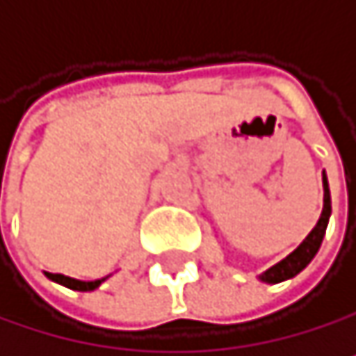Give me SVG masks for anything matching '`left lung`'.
<instances>
[{"mask_svg":"<svg viewBox=\"0 0 356 356\" xmlns=\"http://www.w3.org/2000/svg\"><path fill=\"white\" fill-rule=\"evenodd\" d=\"M323 214L316 222V227L308 234V238L301 242L286 259H282L280 263H276L274 268H270L265 274H261L259 278L263 282H282L286 278H293L297 276L301 270L306 268V265L314 259V254L318 252L321 244H323V238H325V231H327V222H329V216H331V195H329V184H327V176L323 174Z\"/></svg>","mask_w":356,"mask_h":356,"instance_id":"left-lung-1","label":"left lung"}]
</instances>
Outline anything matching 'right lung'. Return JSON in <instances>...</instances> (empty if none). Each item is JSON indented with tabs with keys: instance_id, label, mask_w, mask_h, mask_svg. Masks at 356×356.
<instances>
[{
	"instance_id": "obj_1",
	"label": "right lung",
	"mask_w": 356,
	"mask_h": 356,
	"mask_svg": "<svg viewBox=\"0 0 356 356\" xmlns=\"http://www.w3.org/2000/svg\"><path fill=\"white\" fill-rule=\"evenodd\" d=\"M50 280H55V282H59V284H63V286H67V289H74V291H95L106 278H102V280H93V282H82V280H74V278H67V276H63V274H46Z\"/></svg>"
}]
</instances>
